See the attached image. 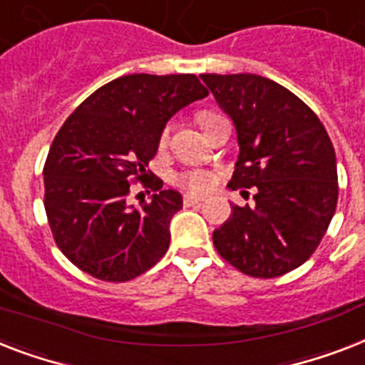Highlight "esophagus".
<instances>
[{"label":"esophagus","instance_id":"esophagus-1","mask_svg":"<svg viewBox=\"0 0 365 365\" xmlns=\"http://www.w3.org/2000/svg\"><path fill=\"white\" fill-rule=\"evenodd\" d=\"M206 198L204 197H197V195H185L183 197V206H198V204H202Z\"/></svg>","mask_w":365,"mask_h":365}]
</instances>
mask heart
Returning <instances> with one entry per match:
<instances>
[{"instance_id":"b5f03b06","label":"heart","mask_w":365,"mask_h":365,"mask_svg":"<svg viewBox=\"0 0 365 365\" xmlns=\"http://www.w3.org/2000/svg\"><path fill=\"white\" fill-rule=\"evenodd\" d=\"M212 112H200L198 114V123L204 127V123L212 118ZM168 138V129H163L161 133V144H165ZM174 182L185 191L191 192H204L212 189L213 185V174L204 170V168H183L180 173L174 174Z\"/></svg>"}]
</instances>
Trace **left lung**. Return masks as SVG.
<instances>
[{
  "instance_id": "1",
  "label": "left lung",
  "mask_w": 365,
  "mask_h": 365,
  "mask_svg": "<svg viewBox=\"0 0 365 365\" xmlns=\"http://www.w3.org/2000/svg\"><path fill=\"white\" fill-rule=\"evenodd\" d=\"M200 78L238 133L229 185L255 187V206H232L213 230V245L245 275L289 274L315 253L336 213L339 185L330 136L315 112L274 80L245 73Z\"/></svg>"
}]
</instances>
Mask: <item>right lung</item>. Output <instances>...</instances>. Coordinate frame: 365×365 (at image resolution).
Segmentation results:
<instances>
[{"mask_svg": "<svg viewBox=\"0 0 365 365\" xmlns=\"http://www.w3.org/2000/svg\"><path fill=\"white\" fill-rule=\"evenodd\" d=\"M208 90L195 75H127L93 91L65 120L44 163V210L56 245L91 277L125 283L155 266L170 244L180 192L146 170L167 121ZM133 181L156 191L138 209Z\"/></svg>", "mask_w": 365, "mask_h": 365, "instance_id": "1", "label": "right lung"}]
</instances>
